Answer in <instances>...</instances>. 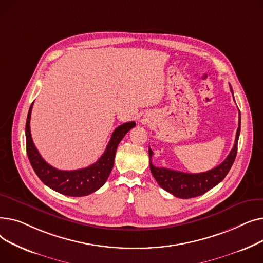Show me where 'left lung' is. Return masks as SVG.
Here are the masks:
<instances>
[{
	"mask_svg": "<svg viewBox=\"0 0 263 263\" xmlns=\"http://www.w3.org/2000/svg\"><path fill=\"white\" fill-rule=\"evenodd\" d=\"M230 89L233 95L231 87ZM240 130L241 113L239 112V127L237 130L236 141H234L233 148L231 149L230 154L225 159V161L211 171L199 174H187L183 172L168 170L165 167H157L153 164V162H151V158H153L154 153L153 150L149 148L150 171L153 173V176L155 177L159 185L166 192L171 193L174 196L183 199L200 196L204 194L205 192H208L209 190L217 185L230 171L234 159L237 157Z\"/></svg>",
	"mask_w": 263,
	"mask_h": 263,
	"instance_id": "left-lung-1",
	"label": "left lung"
}]
</instances>
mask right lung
I'll list each match as a JSON object with an SVG mask.
<instances>
[{
  "label": "right lung",
  "mask_w": 263,
  "mask_h": 263,
  "mask_svg": "<svg viewBox=\"0 0 263 263\" xmlns=\"http://www.w3.org/2000/svg\"><path fill=\"white\" fill-rule=\"evenodd\" d=\"M32 107L33 103L29 109L25 124L26 153L32 167L40 180L50 189L66 196H86L99 190L105 183L113 170L117 146L123 136L135 127V122L129 121L117 127L110 137L104 154L90 166L76 171H61L49 165L40 156L33 143L30 129Z\"/></svg>",
  "instance_id": "right-lung-1"
}]
</instances>
